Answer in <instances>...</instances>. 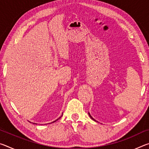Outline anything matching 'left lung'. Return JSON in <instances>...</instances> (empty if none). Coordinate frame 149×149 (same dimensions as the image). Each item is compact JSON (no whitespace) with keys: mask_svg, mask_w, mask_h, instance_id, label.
I'll return each instance as SVG.
<instances>
[{"mask_svg":"<svg viewBox=\"0 0 149 149\" xmlns=\"http://www.w3.org/2000/svg\"><path fill=\"white\" fill-rule=\"evenodd\" d=\"M89 116L91 117V119H92V120H94V118H93V117L91 116V114H89Z\"/></svg>","mask_w":149,"mask_h":149,"instance_id":"left-lung-1","label":"left lung"}]
</instances>
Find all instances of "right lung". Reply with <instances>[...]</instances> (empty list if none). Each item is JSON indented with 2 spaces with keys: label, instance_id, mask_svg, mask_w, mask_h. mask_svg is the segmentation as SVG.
Here are the masks:
<instances>
[{
  "label": "right lung",
  "instance_id": "add662e5",
  "mask_svg": "<svg viewBox=\"0 0 149 149\" xmlns=\"http://www.w3.org/2000/svg\"><path fill=\"white\" fill-rule=\"evenodd\" d=\"M61 118V116H60V117L59 118ZM59 118H58V119H59ZM58 119H57L56 120H58ZM56 120H55V121H54V122H56ZM35 124H37V123H35Z\"/></svg>",
  "mask_w": 149,
  "mask_h": 149
}]
</instances>
